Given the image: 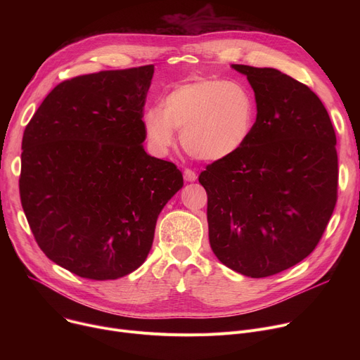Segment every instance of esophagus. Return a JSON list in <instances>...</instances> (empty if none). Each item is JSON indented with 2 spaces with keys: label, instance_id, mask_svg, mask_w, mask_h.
Here are the masks:
<instances>
[{
  "label": "esophagus",
  "instance_id": "1",
  "mask_svg": "<svg viewBox=\"0 0 360 360\" xmlns=\"http://www.w3.org/2000/svg\"><path fill=\"white\" fill-rule=\"evenodd\" d=\"M184 179L188 181V182H194V181H197V174L191 169H185L184 170Z\"/></svg>",
  "mask_w": 360,
  "mask_h": 360
}]
</instances>
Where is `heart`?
I'll list each match as a JSON object with an SVG mask.
<instances>
[{
    "mask_svg": "<svg viewBox=\"0 0 360 360\" xmlns=\"http://www.w3.org/2000/svg\"><path fill=\"white\" fill-rule=\"evenodd\" d=\"M255 113V101L247 86L221 79H198L170 90L162 108L146 109L143 125L159 151L172 146L174 129H181V144L188 155L202 162H220L248 143Z\"/></svg>",
    "mask_w": 360,
    "mask_h": 360,
    "instance_id": "obj_1",
    "label": "heart"
}]
</instances>
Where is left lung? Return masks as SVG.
Returning a JSON list of instances; mask_svg holds the SVG:
<instances>
[{"instance_id":"left-lung-1","label":"left lung","mask_w":360,"mask_h":360,"mask_svg":"<svg viewBox=\"0 0 360 360\" xmlns=\"http://www.w3.org/2000/svg\"><path fill=\"white\" fill-rule=\"evenodd\" d=\"M254 89L251 139L200 174L209 239L226 267L269 277L307 258L337 201L338 162L328 112L305 84L276 68L232 64Z\"/></svg>"}]
</instances>
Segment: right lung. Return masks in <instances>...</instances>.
<instances>
[{"label": "right lung", "mask_w": 360, "mask_h": 360, "mask_svg": "<svg viewBox=\"0 0 360 360\" xmlns=\"http://www.w3.org/2000/svg\"><path fill=\"white\" fill-rule=\"evenodd\" d=\"M155 65L60 83L26 125L20 200L45 255L91 280L137 270L158 216L184 185L172 163L147 155L143 109Z\"/></svg>", "instance_id": "1"}]
</instances>
